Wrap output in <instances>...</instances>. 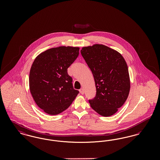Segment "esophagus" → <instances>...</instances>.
<instances>
[{
    "label": "esophagus",
    "instance_id": "34e87169",
    "mask_svg": "<svg viewBox=\"0 0 160 160\" xmlns=\"http://www.w3.org/2000/svg\"><path fill=\"white\" fill-rule=\"evenodd\" d=\"M79 91L80 92V93L81 94H84V89L83 88H82V89H80V90H79Z\"/></svg>",
    "mask_w": 160,
    "mask_h": 160
}]
</instances>
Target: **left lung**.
Instances as JSON below:
<instances>
[{
    "mask_svg": "<svg viewBox=\"0 0 160 160\" xmlns=\"http://www.w3.org/2000/svg\"><path fill=\"white\" fill-rule=\"evenodd\" d=\"M80 52L96 86V96L89 100L91 106L100 115L110 116L123 106L129 95L127 64L119 52L102 44L84 47Z\"/></svg>",
    "mask_w": 160,
    "mask_h": 160,
    "instance_id": "1",
    "label": "left lung"
}]
</instances>
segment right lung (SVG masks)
Here are the masks:
<instances>
[{
    "label": "right lung",
    "mask_w": 160,
    "mask_h": 160,
    "mask_svg": "<svg viewBox=\"0 0 160 160\" xmlns=\"http://www.w3.org/2000/svg\"><path fill=\"white\" fill-rule=\"evenodd\" d=\"M79 47L61 46L39 54L29 73L32 96L47 114H59L68 108L79 91L75 90L67 69L79 54Z\"/></svg>",
    "instance_id": "add662e5"
}]
</instances>
